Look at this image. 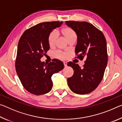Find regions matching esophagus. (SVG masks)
Masks as SVG:
<instances>
[{"label":"esophagus","instance_id":"1","mask_svg":"<svg viewBox=\"0 0 122 122\" xmlns=\"http://www.w3.org/2000/svg\"><path fill=\"white\" fill-rule=\"evenodd\" d=\"M63 64H64V66H65V67H66L67 66V63L66 62H63Z\"/></svg>","mask_w":122,"mask_h":122}]
</instances>
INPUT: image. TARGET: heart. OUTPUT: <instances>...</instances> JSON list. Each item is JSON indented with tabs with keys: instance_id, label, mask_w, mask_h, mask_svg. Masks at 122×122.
I'll return each instance as SVG.
<instances>
[{
	"instance_id": "obj_1",
	"label": "heart",
	"mask_w": 122,
	"mask_h": 122,
	"mask_svg": "<svg viewBox=\"0 0 122 122\" xmlns=\"http://www.w3.org/2000/svg\"><path fill=\"white\" fill-rule=\"evenodd\" d=\"M61 33L62 34L64 37L68 40L69 38L74 35H76L75 32L72 30L71 28L68 27H64L61 29ZM57 36L55 32H51L49 34L48 37V44L50 46H53L55 44L56 41ZM56 55L57 57L61 59H65L67 57V54L65 53H57Z\"/></svg>"
}]
</instances>
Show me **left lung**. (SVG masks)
<instances>
[{
    "mask_svg": "<svg viewBox=\"0 0 122 122\" xmlns=\"http://www.w3.org/2000/svg\"><path fill=\"white\" fill-rule=\"evenodd\" d=\"M66 24L77 35L75 51L80 54L77 57L86 59L83 68L78 64L68 63L74 70L73 75L67 78L68 85L74 93L87 94L97 87L104 75L108 63L106 38L102 32L88 22L66 21Z\"/></svg>",
    "mask_w": 122,
    "mask_h": 122,
    "instance_id": "left-lung-1",
    "label": "left lung"
}]
</instances>
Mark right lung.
<instances>
[{"mask_svg":"<svg viewBox=\"0 0 122 122\" xmlns=\"http://www.w3.org/2000/svg\"><path fill=\"white\" fill-rule=\"evenodd\" d=\"M63 22L40 23L24 32L18 42L15 69L19 80L28 92L40 95L50 92L53 86L51 76L64 68L57 59L46 63L40 59L50 47L48 37Z\"/></svg>","mask_w":122,"mask_h":122,"instance_id":"obj_1","label":"right lung"}]
</instances>
